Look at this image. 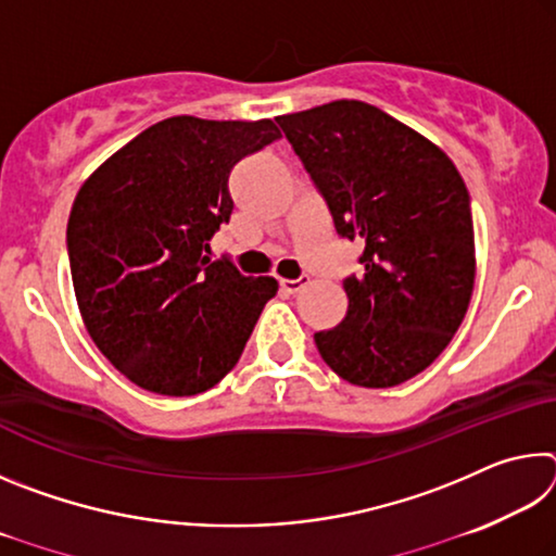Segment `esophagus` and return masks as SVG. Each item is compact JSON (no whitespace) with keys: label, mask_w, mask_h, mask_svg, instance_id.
<instances>
[{"label":"esophagus","mask_w":556,"mask_h":556,"mask_svg":"<svg viewBox=\"0 0 556 556\" xmlns=\"http://www.w3.org/2000/svg\"><path fill=\"white\" fill-rule=\"evenodd\" d=\"M308 285V277H301V279H279V287L281 291H287V294H296Z\"/></svg>","instance_id":"obj_1"}]
</instances>
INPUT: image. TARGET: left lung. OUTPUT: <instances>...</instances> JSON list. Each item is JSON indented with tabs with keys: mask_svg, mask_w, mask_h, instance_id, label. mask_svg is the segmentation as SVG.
Instances as JSON below:
<instances>
[{
	"mask_svg": "<svg viewBox=\"0 0 556 556\" xmlns=\"http://www.w3.org/2000/svg\"><path fill=\"white\" fill-rule=\"evenodd\" d=\"M333 215L363 244L345 318L314 333L338 378L394 388L427 370L464 321L476 279L473 218L454 162L361 100L277 117Z\"/></svg>",
	"mask_w": 556,
	"mask_h": 556,
	"instance_id": "obj_1",
	"label": "left lung"
}]
</instances>
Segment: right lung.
<instances>
[{"label": "right lung", "instance_id": "1", "mask_svg": "<svg viewBox=\"0 0 556 556\" xmlns=\"http://www.w3.org/2000/svg\"><path fill=\"white\" fill-rule=\"evenodd\" d=\"M281 137L271 119L156 122L105 159L75 195V301L100 353L142 390L191 397L240 361L275 277L208 257L230 220L232 166Z\"/></svg>", "mask_w": 556, "mask_h": 556}]
</instances>
